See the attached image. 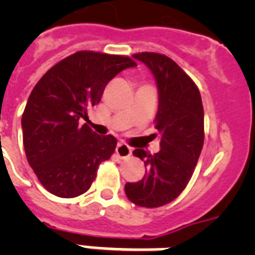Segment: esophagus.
Wrapping results in <instances>:
<instances>
[{
  "mask_svg": "<svg viewBox=\"0 0 255 255\" xmlns=\"http://www.w3.org/2000/svg\"><path fill=\"white\" fill-rule=\"evenodd\" d=\"M115 152L120 159H127V157H129L132 155V148L129 145H127V144L119 143L116 145Z\"/></svg>",
  "mask_w": 255,
  "mask_h": 255,
  "instance_id": "esophagus-1",
  "label": "esophagus"
}]
</instances>
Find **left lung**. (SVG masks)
I'll list each match as a JSON object with an SVG mask.
<instances>
[{
  "mask_svg": "<svg viewBox=\"0 0 255 255\" xmlns=\"http://www.w3.org/2000/svg\"><path fill=\"white\" fill-rule=\"evenodd\" d=\"M132 57L152 71L159 88L155 128L160 133V151L149 155L135 149L144 161L145 174L124 186L128 200L143 208H159L180 196L189 182L204 145V107L197 86L169 57L137 53Z\"/></svg>",
  "mask_w": 255,
  "mask_h": 255,
  "instance_id": "8db88e82",
  "label": "left lung"
}]
</instances>
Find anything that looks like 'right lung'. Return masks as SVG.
<instances>
[{
    "label": "right lung",
    "mask_w": 255,
    "mask_h": 255,
    "mask_svg": "<svg viewBox=\"0 0 255 255\" xmlns=\"http://www.w3.org/2000/svg\"><path fill=\"white\" fill-rule=\"evenodd\" d=\"M136 66L124 55L78 51L38 81L22 114L26 159L50 193L73 198L87 192L100 163L115 152L112 135L99 136L81 124L102 99L107 83Z\"/></svg>",
    "instance_id": "obj_1"
}]
</instances>
